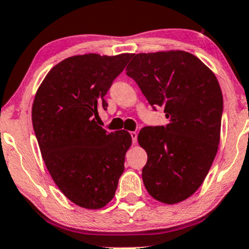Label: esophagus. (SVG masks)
Returning <instances> with one entry per match:
<instances>
[{"label":"esophagus","mask_w":249,"mask_h":249,"mask_svg":"<svg viewBox=\"0 0 249 249\" xmlns=\"http://www.w3.org/2000/svg\"><path fill=\"white\" fill-rule=\"evenodd\" d=\"M130 134H131V137H132V142L137 143V137H138L137 132H130Z\"/></svg>","instance_id":"esophagus-1"}]
</instances>
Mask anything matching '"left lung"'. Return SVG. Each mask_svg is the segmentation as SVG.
I'll return each mask as SVG.
<instances>
[{
	"label": "left lung",
	"instance_id": "1",
	"mask_svg": "<svg viewBox=\"0 0 249 249\" xmlns=\"http://www.w3.org/2000/svg\"><path fill=\"white\" fill-rule=\"evenodd\" d=\"M126 74L152 107H163L168 125L145 126L138 142L147 153L146 190L159 202L176 204L202 185L220 142L223 94L217 77L185 51L132 54Z\"/></svg>",
	"mask_w": 249,
	"mask_h": 249
}]
</instances>
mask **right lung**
<instances>
[{"label": "right lung", "mask_w": 249, "mask_h": 249, "mask_svg": "<svg viewBox=\"0 0 249 249\" xmlns=\"http://www.w3.org/2000/svg\"><path fill=\"white\" fill-rule=\"evenodd\" d=\"M130 53L74 55L51 70L32 104V125L41 157L60 191L88 210L115 196L132 137L97 125L104 96L131 58Z\"/></svg>", "instance_id": "right-lung-1"}]
</instances>
